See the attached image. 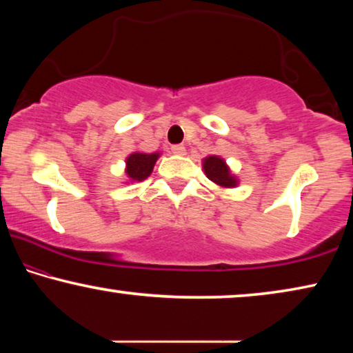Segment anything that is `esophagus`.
Instances as JSON below:
<instances>
[{"label": "esophagus", "instance_id": "1", "mask_svg": "<svg viewBox=\"0 0 353 353\" xmlns=\"http://www.w3.org/2000/svg\"><path fill=\"white\" fill-rule=\"evenodd\" d=\"M172 154H175V156H186V148L183 146V144H175V146L170 148Z\"/></svg>", "mask_w": 353, "mask_h": 353}]
</instances>
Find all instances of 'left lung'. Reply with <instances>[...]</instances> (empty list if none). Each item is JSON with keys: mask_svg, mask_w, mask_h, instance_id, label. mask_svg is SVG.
I'll return each mask as SVG.
<instances>
[{"mask_svg": "<svg viewBox=\"0 0 353 353\" xmlns=\"http://www.w3.org/2000/svg\"><path fill=\"white\" fill-rule=\"evenodd\" d=\"M202 168H204L207 178L214 181L220 188H236L238 186V178L231 173L230 167L220 156H209L202 161Z\"/></svg>", "mask_w": 353, "mask_h": 353, "instance_id": "8db88e82", "label": "left lung"}]
</instances>
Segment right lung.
Returning <instances> with one entry per match:
<instances>
[{
    "label": "right lung",
    "mask_w": 353,
    "mask_h": 353,
    "mask_svg": "<svg viewBox=\"0 0 353 353\" xmlns=\"http://www.w3.org/2000/svg\"><path fill=\"white\" fill-rule=\"evenodd\" d=\"M159 157H161V154L159 152L146 154V152L137 151L130 154L127 161H125V163H127V167H125V173H127L128 180L132 183L146 180V178L152 173V168L156 165Z\"/></svg>",
    "instance_id": "1"
}]
</instances>
